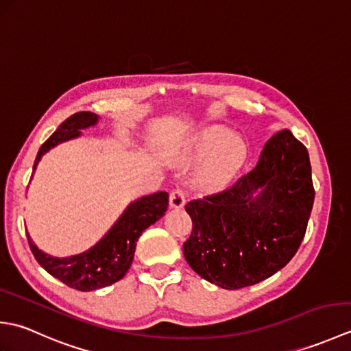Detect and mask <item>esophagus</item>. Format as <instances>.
<instances>
[{"label":"esophagus","instance_id":"1","mask_svg":"<svg viewBox=\"0 0 351 351\" xmlns=\"http://www.w3.org/2000/svg\"><path fill=\"white\" fill-rule=\"evenodd\" d=\"M169 205L170 208H173V210H180L185 205V195L184 191L176 189L170 193V199H169Z\"/></svg>","mask_w":351,"mask_h":351}]
</instances>
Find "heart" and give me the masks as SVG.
I'll use <instances>...</instances> for the list:
<instances>
[{
  "instance_id": "heart-1",
  "label": "heart",
  "mask_w": 351,
  "mask_h": 351,
  "mask_svg": "<svg viewBox=\"0 0 351 351\" xmlns=\"http://www.w3.org/2000/svg\"><path fill=\"white\" fill-rule=\"evenodd\" d=\"M247 155L245 141L223 126H206L185 141L184 158L204 161L196 175V185L206 191H219L237 176Z\"/></svg>"
}]
</instances>
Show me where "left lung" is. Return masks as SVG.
<instances>
[{"mask_svg":"<svg viewBox=\"0 0 351 351\" xmlns=\"http://www.w3.org/2000/svg\"><path fill=\"white\" fill-rule=\"evenodd\" d=\"M314 196L306 147L282 130L232 187L185 205L193 230L184 256L200 278L220 288L255 285L295 255Z\"/></svg>","mask_w":351,"mask_h":351,"instance_id":"8db88e82","label":"left lung"}]
</instances>
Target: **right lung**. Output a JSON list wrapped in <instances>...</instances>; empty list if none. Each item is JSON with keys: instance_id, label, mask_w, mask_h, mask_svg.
Segmentation results:
<instances>
[{"instance_id": "obj_1", "label": "right lung", "mask_w": 351, "mask_h": 351, "mask_svg": "<svg viewBox=\"0 0 351 351\" xmlns=\"http://www.w3.org/2000/svg\"><path fill=\"white\" fill-rule=\"evenodd\" d=\"M99 122V116L92 111L75 113L58 126V130L40 146L34 160L33 173L42 156L52 147L64 141L78 138L81 130H87ZM169 195L158 191L154 195L138 197L125 208L114 225L101 240L78 255L57 258L42 252L28 237V244L34 258L45 270L64 285L78 291H95L110 287L121 280L130 270L136 252V243L143 230L156 220H160L167 211Z\"/></svg>"}]
</instances>
